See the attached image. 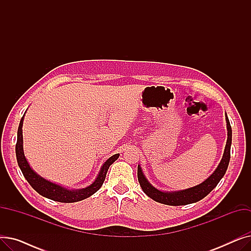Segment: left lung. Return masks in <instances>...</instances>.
<instances>
[{
    "label": "left lung",
    "mask_w": 251,
    "mask_h": 251,
    "mask_svg": "<svg viewBox=\"0 0 251 251\" xmlns=\"http://www.w3.org/2000/svg\"><path fill=\"white\" fill-rule=\"evenodd\" d=\"M226 121H227V129H228V139L226 143L225 151L223 154V159L219 164L218 168L215 172L210 175L205 181L197 186L192 188H188L182 191L177 192H163L155 189L149 183V181L144 177L141 168L138 166L137 168V177L140 186L148 196H150L151 200L154 201L161 202L168 205H185L189 203H193L202 200L210 191H212L220 182V180L225 175L229 162H230V149H231V142H232V129L229 122V119L226 115Z\"/></svg>",
    "instance_id": "8db88e82"
}]
</instances>
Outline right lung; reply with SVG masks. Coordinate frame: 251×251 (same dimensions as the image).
I'll list each match as a JSON object with an SVG mask.
<instances>
[{
  "mask_svg": "<svg viewBox=\"0 0 251 251\" xmlns=\"http://www.w3.org/2000/svg\"><path fill=\"white\" fill-rule=\"evenodd\" d=\"M23 118H24V116L21 118V121H20L19 127H18V132H17V142H16V148H15L16 157H17L18 166L21 170L23 176L30 184V186L37 193L47 197V199H50V200L55 201L76 202V201H80L82 200L87 199V197L96 193L101 187L102 183L105 179V175H107L108 169L119 157L118 153L112 155L110 159L107 160V162L102 165L98 178L88 187L83 188V189H79V190H68L66 188H63L62 186L57 185V184L51 183V182L42 178L41 176H38L30 168L27 161H26L25 156H24V152H23V146H22V143H23V137H22Z\"/></svg>",
  "mask_w": 251,
  "mask_h": 251,
  "instance_id": "1",
  "label": "right lung"
}]
</instances>
